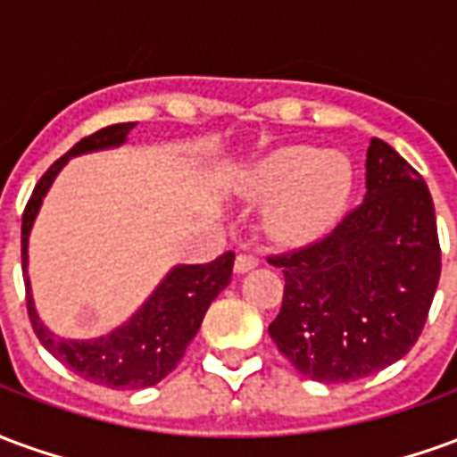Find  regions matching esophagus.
<instances>
[{
	"label": "esophagus",
	"mask_w": 457,
	"mask_h": 457,
	"mask_svg": "<svg viewBox=\"0 0 457 457\" xmlns=\"http://www.w3.org/2000/svg\"><path fill=\"white\" fill-rule=\"evenodd\" d=\"M257 264L259 259L254 257V254H237V259H235V271H237V274H245V271L254 269Z\"/></svg>",
	"instance_id": "esophagus-1"
}]
</instances>
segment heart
<instances>
[{
  "label": "heart",
  "mask_w": 457,
  "mask_h": 457,
  "mask_svg": "<svg viewBox=\"0 0 457 457\" xmlns=\"http://www.w3.org/2000/svg\"><path fill=\"white\" fill-rule=\"evenodd\" d=\"M353 186L350 161L337 151L284 146L242 173V190L254 203H271L267 228L281 242H303L326 228Z\"/></svg>",
  "instance_id": "b5f03b06"
}]
</instances>
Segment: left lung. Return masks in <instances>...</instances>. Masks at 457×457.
<instances>
[{"mask_svg": "<svg viewBox=\"0 0 457 457\" xmlns=\"http://www.w3.org/2000/svg\"><path fill=\"white\" fill-rule=\"evenodd\" d=\"M364 200L330 235L269 264L284 271L269 326L298 372L343 384L379 372L419 340L441 278L426 180L382 139L370 141Z\"/></svg>", "mask_w": 457, "mask_h": 457, "instance_id": "1", "label": "left lung"}]
</instances>
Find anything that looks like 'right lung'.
<instances>
[{"label": "right lung", "instance_id": "add662e5", "mask_svg": "<svg viewBox=\"0 0 457 457\" xmlns=\"http://www.w3.org/2000/svg\"><path fill=\"white\" fill-rule=\"evenodd\" d=\"M134 127H137L134 121L112 124L78 141L36 183L21 218V269L26 281V306L36 337L55 360L71 367L75 374L110 389H144V386H154L166 374L173 372L188 343L198 333L210 303L222 288H228L232 278V264H235V254L225 252L210 264L173 267L159 287L154 288V294L144 301V306L127 323L114 328L107 336L93 340H71V337H55L54 330L44 326L34 306L31 281L26 271L29 235L41 210V203L48 188L54 186L55 176L73 156L121 146Z\"/></svg>", "mask_w": 457, "mask_h": 457}]
</instances>
